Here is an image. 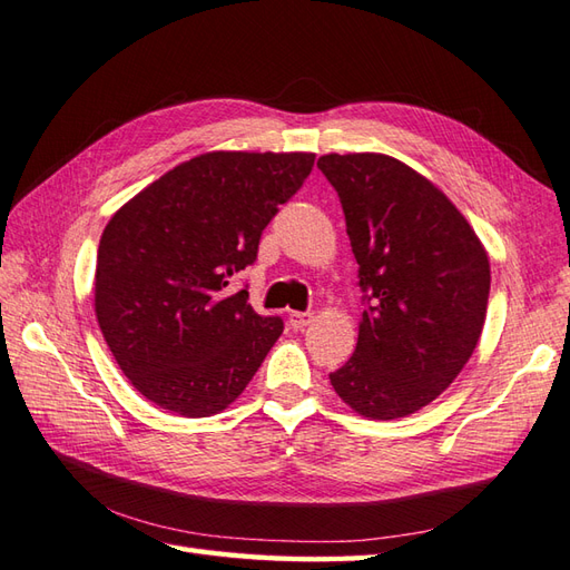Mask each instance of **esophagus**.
I'll return each instance as SVG.
<instances>
[{
  "instance_id": "obj_1",
  "label": "esophagus",
  "mask_w": 570,
  "mask_h": 570,
  "mask_svg": "<svg viewBox=\"0 0 570 570\" xmlns=\"http://www.w3.org/2000/svg\"><path fill=\"white\" fill-rule=\"evenodd\" d=\"M311 323H313V313H304V311L288 313V325H292L294 331H304Z\"/></svg>"
}]
</instances>
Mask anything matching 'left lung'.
<instances>
[{
	"label": "left lung",
	"instance_id": "left-lung-1",
	"mask_svg": "<svg viewBox=\"0 0 570 570\" xmlns=\"http://www.w3.org/2000/svg\"><path fill=\"white\" fill-rule=\"evenodd\" d=\"M318 168L341 198L367 304L355 353L331 384L360 416H409L475 353L488 252L445 193L392 156L325 154Z\"/></svg>",
	"mask_w": 570,
	"mask_h": 570
}]
</instances>
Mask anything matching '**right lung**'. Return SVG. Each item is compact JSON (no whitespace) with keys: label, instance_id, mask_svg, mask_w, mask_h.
I'll return each mask as SVG.
<instances>
[{"label":"right lung","instance_id":"add662e5","mask_svg":"<svg viewBox=\"0 0 570 570\" xmlns=\"http://www.w3.org/2000/svg\"><path fill=\"white\" fill-rule=\"evenodd\" d=\"M316 154L208 151L178 164L107 223L95 316L119 370L156 406L200 419L245 392L284 321L233 276L308 178Z\"/></svg>","mask_w":570,"mask_h":570}]
</instances>
